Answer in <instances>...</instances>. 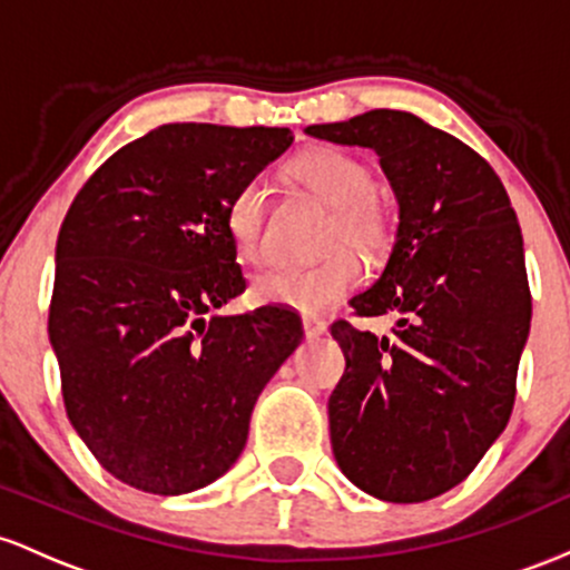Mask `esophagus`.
Segmentation results:
<instances>
[{
    "label": "esophagus",
    "instance_id": "esophagus-1",
    "mask_svg": "<svg viewBox=\"0 0 570 570\" xmlns=\"http://www.w3.org/2000/svg\"><path fill=\"white\" fill-rule=\"evenodd\" d=\"M302 325H304V336L306 338H317V336H323L325 331H328V323H325V320H320V317H304Z\"/></svg>",
    "mask_w": 570,
    "mask_h": 570
}]
</instances>
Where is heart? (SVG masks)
Wrapping results in <instances>:
<instances>
[{"mask_svg": "<svg viewBox=\"0 0 570 570\" xmlns=\"http://www.w3.org/2000/svg\"><path fill=\"white\" fill-rule=\"evenodd\" d=\"M291 175L317 199L334 207L323 250L331 253L312 268H272L253 279V298L320 315L353 293L363 279V264L347 245L368 258H382L395 242V215L385 196L374 188V171L363 158L342 147L320 145L291 164ZM266 188L250 180L242 185L226 207V226L236 253L250 264L264 258Z\"/></svg>", "mask_w": 570, "mask_h": 570, "instance_id": "1", "label": "heart"}]
</instances>
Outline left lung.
<instances>
[{"instance_id": "1", "label": "left lung", "mask_w": 570, "mask_h": 570, "mask_svg": "<svg viewBox=\"0 0 570 570\" xmlns=\"http://www.w3.org/2000/svg\"><path fill=\"white\" fill-rule=\"evenodd\" d=\"M306 134L371 147L399 199L385 272L350 302L357 317H399L393 336L331 325L347 361L328 399L334 458L380 501H428L511 417L530 331L520 223L492 166L417 115L371 110Z\"/></svg>"}]
</instances>
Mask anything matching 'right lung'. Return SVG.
<instances>
[{"label":"right lung","mask_w":570,"mask_h":570,"mask_svg":"<svg viewBox=\"0 0 570 570\" xmlns=\"http://www.w3.org/2000/svg\"><path fill=\"white\" fill-rule=\"evenodd\" d=\"M291 129L166 124L112 153L61 223L48 334L67 417L101 469L153 495L207 488L242 455L266 382L302 344L245 291L226 207Z\"/></svg>","instance_id":"add662e5"}]
</instances>
